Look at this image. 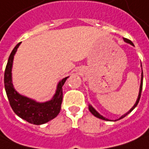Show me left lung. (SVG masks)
<instances>
[{
  "mask_svg": "<svg viewBox=\"0 0 149 149\" xmlns=\"http://www.w3.org/2000/svg\"><path fill=\"white\" fill-rule=\"evenodd\" d=\"M123 40H124V41H125V42H127V43H129V44H130V45H134V44H133V42H132L131 40H128V39H126V38H123ZM143 72H142V78H141V84H140V89H139V97H138V100H137V101H136L135 104H134V107H133V108H132V109H130V110H129V111L128 112V113H126L125 114H123V116L120 118L119 119H121V118H123L125 117L126 115H128L129 113H130V112L133 111V109H134L136 106L138 105V104H139V100H140L141 93H142V89H143ZM89 111L92 113V114H94L95 117L99 118H101V119H104V120H109V119H107V118H104V117H103L102 115H100V113H99L98 112L96 111L95 109H94V108H93V107H92V106H91V105L89 106Z\"/></svg>",
  "mask_w": 149,
  "mask_h": 149,
  "instance_id": "8db88e82",
  "label": "left lung"
}]
</instances>
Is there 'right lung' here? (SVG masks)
Returning a JSON list of instances; mask_svg holds the SVG:
<instances>
[{"label": "right lung", "mask_w": 149, "mask_h": 149, "mask_svg": "<svg viewBox=\"0 0 149 149\" xmlns=\"http://www.w3.org/2000/svg\"><path fill=\"white\" fill-rule=\"evenodd\" d=\"M20 44H17L11 51L5 70L4 84L6 95L10 105L16 115L33 124H43L50 121L59 114L63 100L62 87L69 77L65 78L60 81L53 99L45 103H38L35 100L18 94L14 89L13 84L11 82V68L14 55Z\"/></svg>", "instance_id": "right-lung-1"}]
</instances>
